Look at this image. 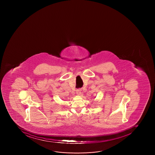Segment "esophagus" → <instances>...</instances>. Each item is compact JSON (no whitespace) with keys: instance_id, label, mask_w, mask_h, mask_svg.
Segmentation results:
<instances>
[{"instance_id":"obj_1","label":"esophagus","mask_w":155,"mask_h":155,"mask_svg":"<svg viewBox=\"0 0 155 155\" xmlns=\"http://www.w3.org/2000/svg\"><path fill=\"white\" fill-rule=\"evenodd\" d=\"M81 89H78L76 90V93L77 94H81Z\"/></svg>"}]
</instances>
